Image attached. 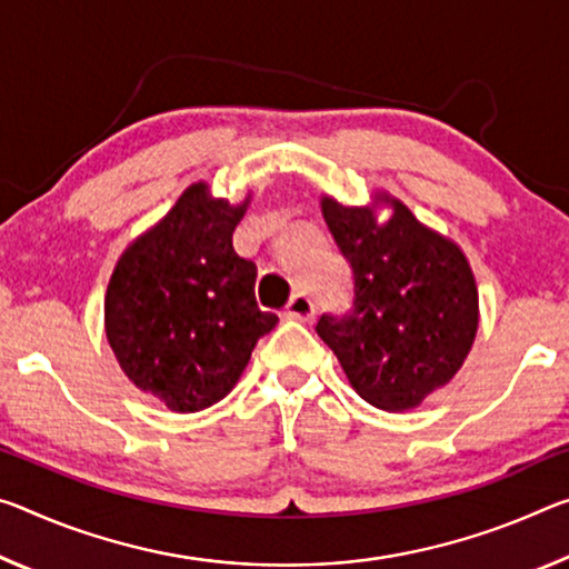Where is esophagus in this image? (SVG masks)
<instances>
[{"label": "esophagus", "instance_id": "esophagus-1", "mask_svg": "<svg viewBox=\"0 0 569 569\" xmlns=\"http://www.w3.org/2000/svg\"><path fill=\"white\" fill-rule=\"evenodd\" d=\"M286 317L299 319V321L311 319V317H313V301H311V296L303 293V291L293 293L291 301L286 303Z\"/></svg>", "mask_w": 569, "mask_h": 569}]
</instances>
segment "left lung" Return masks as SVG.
<instances>
[{
	"label": "left lung",
	"mask_w": 569,
	"mask_h": 569,
	"mask_svg": "<svg viewBox=\"0 0 569 569\" xmlns=\"http://www.w3.org/2000/svg\"><path fill=\"white\" fill-rule=\"evenodd\" d=\"M392 214L345 207L321 212L355 273L347 313H321L317 333L337 355L357 395L380 410H412L453 380L479 329V291L456 242L432 232L400 200Z\"/></svg>",
	"instance_id": "left-lung-1"
}]
</instances>
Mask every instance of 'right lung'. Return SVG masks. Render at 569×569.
Wrapping results in <instances>:
<instances>
[{
    "label": "right lung",
    "mask_w": 569,
    "mask_h": 569,
    "mask_svg": "<svg viewBox=\"0 0 569 569\" xmlns=\"http://www.w3.org/2000/svg\"><path fill=\"white\" fill-rule=\"evenodd\" d=\"M246 207L212 200L204 182L187 187L108 281V345L126 377L174 412L220 402L278 323L258 309L256 263L232 248Z\"/></svg>",
    "instance_id": "1"
}]
</instances>
